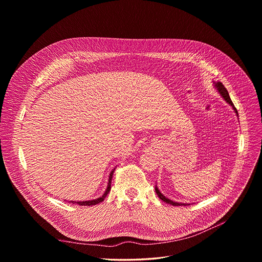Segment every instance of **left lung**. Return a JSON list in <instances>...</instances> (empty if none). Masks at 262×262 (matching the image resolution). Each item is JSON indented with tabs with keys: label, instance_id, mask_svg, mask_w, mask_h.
I'll list each match as a JSON object with an SVG mask.
<instances>
[{
	"label": "left lung",
	"instance_id": "left-lung-1",
	"mask_svg": "<svg viewBox=\"0 0 262 262\" xmlns=\"http://www.w3.org/2000/svg\"><path fill=\"white\" fill-rule=\"evenodd\" d=\"M213 83H214V88L216 89V91L220 93V95L224 98V100H225L229 105L232 106V108L234 110L236 116L238 117V113H237V110L235 108V106H234V104H233V102H232V100H231V98H230V96H229V93H228L227 89L224 86V84H223L221 81H216V82L213 81ZM155 190H156V192H157L158 196H159L163 202H165V203L170 204V205H172V206H187V205H190V204H188V203H178V202H173V201H171L170 199L166 198L164 194H162V193L160 192V190H159V188H158L157 185H156V187H155Z\"/></svg>",
	"mask_w": 262,
	"mask_h": 262
}]
</instances>
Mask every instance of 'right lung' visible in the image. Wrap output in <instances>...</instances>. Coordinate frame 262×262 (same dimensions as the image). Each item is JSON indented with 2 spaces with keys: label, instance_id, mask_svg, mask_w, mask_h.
<instances>
[{
  "label": "right lung",
  "instance_id": "add662e5",
  "mask_svg": "<svg viewBox=\"0 0 262 262\" xmlns=\"http://www.w3.org/2000/svg\"><path fill=\"white\" fill-rule=\"evenodd\" d=\"M114 171H115V168L111 171V173H110V176H108V182H107L106 189H105L104 193H103L100 198H97V199H95V200H91V201H82V202H81V201H79V202H77V201H70V203L77 204V205H80V206H93V205H97V204L101 203L102 201H104L105 196L107 195V193L110 192V190H111V183H112V179H113V173H114Z\"/></svg>",
  "mask_w": 262,
  "mask_h": 262
}]
</instances>
